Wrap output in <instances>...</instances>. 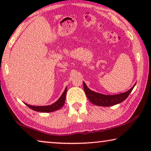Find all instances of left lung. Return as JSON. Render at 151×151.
Returning <instances> with one entry per match:
<instances>
[{"label": "left lung", "instance_id": "obj_1", "mask_svg": "<svg viewBox=\"0 0 151 151\" xmlns=\"http://www.w3.org/2000/svg\"><path fill=\"white\" fill-rule=\"evenodd\" d=\"M135 85L130 90L125 92V93L114 95H103V94H100L98 93H95L94 91H92L86 86V84L83 82L84 90L89 101L91 103H93V104H95V106L106 107L112 106H114V105L123 102L129 95V94L132 91L133 88H134Z\"/></svg>", "mask_w": 151, "mask_h": 151}]
</instances>
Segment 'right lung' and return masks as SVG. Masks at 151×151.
I'll list each match as a JSON object with an SVG mask.
<instances>
[{
	"instance_id": "1",
	"label": "right lung",
	"mask_w": 151,
	"mask_h": 151,
	"mask_svg": "<svg viewBox=\"0 0 151 151\" xmlns=\"http://www.w3.org/2000/svg\"><path fill=\"white\" fill-rule=\"evenodd\" d=\"M66 93H67V87L65 89L64 92L61 95V97L56 101L54 104L50 105V106H30V105L25 104L28 108L32 109L37 112H54V111L59 110L60 108L64 106L65 101V97H66Z\"/></svg>"
}]
</instances>
